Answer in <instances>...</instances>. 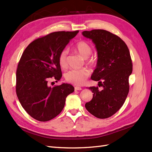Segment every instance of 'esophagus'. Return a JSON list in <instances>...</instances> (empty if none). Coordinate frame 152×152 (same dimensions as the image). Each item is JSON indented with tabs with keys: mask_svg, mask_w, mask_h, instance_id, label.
Listing matches in <instances>:
<instances>
[{
	"mask_svg": "<svg viewBox=\"0 0 152 152\" xmlns=\"http://www.w3.org/2000/svg\"><path fill=\"white\" fill-rule=\"evenodd\" d=\"M74 89H75V91H80V90H82V88H80V87L76 86L75 88H74Z\"/></svg>",
	"mask_w": 152,
	"mask_h": 152,
	"instance_id": "obj_1",
	"label": "esophagus"
}]
</instances>
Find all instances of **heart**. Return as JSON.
<instances>
[{"mask_svg": "<svg viewBox=\"0 0 152 152\" xmlns=\"http://www.w3.org/2000/svg\"><path fill=\"white\" fill-rule=\"evenodd\" d=\"M75 50L83 59H86L89 64H94L95 61L93 59H89L92 53V47L86 41H80L76 44ZM68 53L69 51L66 49H64L61 51L58 57V62L62 69L67 67ZM90 74V71L87 69L81 70H70L64 74V78L68 82L74 85L82 86L84 84L86 80Z\"/></svg>", "mask_w": 152, "mask_h": 152, "instance_id": "1", "label": "heart"}]
</instances>
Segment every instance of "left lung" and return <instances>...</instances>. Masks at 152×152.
<instances>
[{"label": "left lung", "instance_id": "1", "mask_svg": "<svg viewBox=\"0 0 152 152\" xmlns=\"http://www.w3.org/2000/svg\"><path fill=\"white\" fill-rule=\"evenodd\" d=\"M82 34L95 45L98 59L91 78L103 88L101 91L98 87L89 88L93 99L86 108L96 118H108L121 108L129 91V77L133 71L129 50L120 38L109 31H86Z\"/></svg>", "mask_w": 152, "mask_h": 152}]
</instances>
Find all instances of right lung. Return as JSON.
Listing matches in <instances>:
<instances>
[{"mask_svg":"<svg viewBox=\"0 0 152 152\" xmlns=\"http://www.w3.org/2000/svg\"><path fill=\"white\" fill-rule=\"evenodd\" d=\"M78 33L58 31L38 38L22 54L16 71V94L22 107L38 121H47L59 115L66 96L74 91L69 83L51 88L48 82L51 78H61L58 57Z\"/></svg>","mask_w":152,"mask_h":152,"instance_id":"right-lung-1","label":"right lung"}]
</instances>
